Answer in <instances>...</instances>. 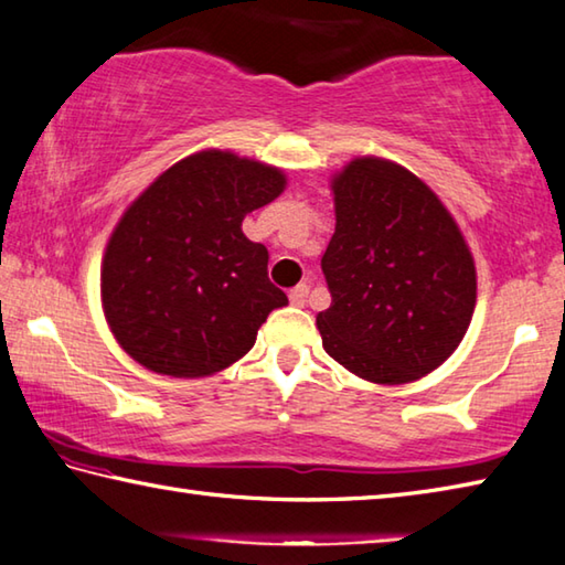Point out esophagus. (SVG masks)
<instances>
[{"mask_svg":"<svg viewBox=\"0 0 565 565\" xmlns=\"http://www.w3.org/2000/svg\"><path fill=\"white\" fill-rule=\"evenodd\" d=\"M307 297H309V286L307 284L294 286V289L289 291V299H291L294 307H303V303H307Z\"/></svg>","mask_w":565,"mask_h":565,"instance_id":"obj_1","label":"esophagus"}]
</instances>
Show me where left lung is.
Wrapping results in <instances>:
<instances>
[{
  "label": "left lung",
  "mask_w": 565,
  "mask_h": 565,
  "mask_svg": "<svg viewBox=\"0 0 565 565\" xmlns=\"http://www.w3.org/2000/svg\"><path fill=\"white\" fill-rule=\"evenodd\" d=\"M331 193L321 344L366 382L423 380L460 347L476 311L468 241L433 188L395 160L352 158L331 175Z\"/></svg>",
  "instance_id": "left-lung-1"
}]
</instances>
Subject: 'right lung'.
<instances>
[{"mask_svg":"<svg viewBox=\"0 0 565 565\" xmlns=\"http://www.w3.org/2000/svg\"><path fill=\"white\" fill-rule=\"evenodd\" d=\"M284 188L281 168L205 148L125 209L100 268L105 321L125 354L150 372L199 380L254 347L289 299L268 281L266 246L241 223Z\"/></svg>","mask_w":565,"mask_h":565,"instance_id":"1","label":"right lung"}]
</instances>
